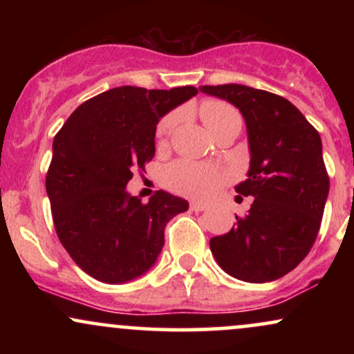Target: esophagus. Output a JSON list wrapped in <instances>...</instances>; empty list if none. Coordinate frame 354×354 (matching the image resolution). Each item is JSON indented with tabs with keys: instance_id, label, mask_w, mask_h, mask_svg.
<instances>
[{
	"instance_id": "1",
	"label": "esophagus",
	"mask_w": 354,
	"mask_h": 354,
	"mask_svg": "<svg viewBox=\"0 0 354 354\" xmlns=\"http://www.w3.org/2000/svg\"><path fill=\"white\" fill-rule=\"evenodd\" d=\"M189 209H191V211H196V213H198V211H205V209H206V205H205V203L191 201V203H189Z\"/></svg>"
}]
</instances>
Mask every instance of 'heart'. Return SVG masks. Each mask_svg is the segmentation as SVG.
<instances>
[{
	"label": "heart",
	"mask_w": 354,
	"mask_h": 354,
	"mask_svg": "<svg viewBox=\"0 0 354 354\" xmlns=\"http://www.w3.org/2000/svg\"><path fill=\"white\" fill-rule=\"evenodd\" d=\"M203 124L209 129L211 135L231 123H241L238 109L223 100H205L198 108ZM176 124V116L168 115L158 123L156 146L165 148ZM163 181L169 189L186 194L191 198H206L221 185L223 173L214 166L193 163L188 160H178L166 166Z\"/></svg>",
	"instance_id": "heart-1"
}]
</instances>
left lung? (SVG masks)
<instances>
[{
    "instance_id": "1",
    "label": "left lung",
    "mask_w": 354,
    "mask_h": 354,
    "mask_svg": "<svg viewBox=\"0 0 354 354\" xmlns=\"http://www.w3.org/2000/svg\"><path fill=\"white\" fill-rule=\"evenodd\" d=\"M239 108L250 140L248 180L236 191L254 198L226 234L209 239L218 265L248 283L281 278L318 236L330 176L315 126L283 96L245 84L201 86Z\"/></svg>"
}]
</instances>
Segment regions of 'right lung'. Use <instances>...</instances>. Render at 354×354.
Masks as SVG:
<instances>
[{
  "mask_svg": "<svg viewBox=\"0 0 354 354\" xmlns=\"http://www.w3.org/2000/svg\"><path fill=\"white\" fill-rule=\"evenodd\" d=\"M196 93L113 88L80 104L56 133L46 193L61 245L84 273L124 283L154 265L166 225L188 203L166 191L143 203L124 188L153 160L160 118Z\"/></svg>",
  "mask_w": 354,
  "mask_h": 354,
  "instance_id": "obj_1",
  "label": "right lung"
}]
</instances>
